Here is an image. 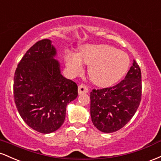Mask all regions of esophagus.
<instances>
[{
    "label": "esophagus",
    "mask_w": 161,
    "mask_h": 161,
    "mask_svg": "<svg viewBox=\"0 0 161 161\" xmlns=\"http://www.w3.org/2000/svg\"><path fill=\"white\" fill-rule=\"evenodd\" d=\"M78 92L79 95H82V94H86L88 92V88L85 86V85H79L78 88Z\"/></svg>",
    "instance_id": "esophagus-1"
}]
</instances>
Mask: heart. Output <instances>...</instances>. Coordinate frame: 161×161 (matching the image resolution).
Returning <instances> with one entry per match:
<instances>
[{"mask_svg": "<svg viewBox=\"0 0 161 161\" xmlns=\"http://www.w3.org/2000/svg\"><path fill=\"white\" fill-rule=\"evenodd\" d=\"M66 64L73 74L82 70V62L88 67L90 79L97 86H110L125 74L129 66L127 54L108 45H90L81 49L79 54L68 53Z\"/></svg>", "mask_w": 161, "mask_h": 161, "instance_id": "1", "label": "heart"}]
</instances>
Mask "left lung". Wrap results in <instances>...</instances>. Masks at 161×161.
Listing matches in <instances>:
<instances>
[{
  "label": "left lung",
  "instance_id": "8db88e82",
  "mask_svg": "<svg viewBox=\"0 0 161 161\" xmlns=\"http://www.w3.org/2000/svg\"><path fill=\"white\" fill-rule=\"evenodd\" d=\"M90 99L92 121L96 128L106 133L123 128L136 114L142 99V73L136 60L123 80L110 88L93 89Z\"/></svg>",
  "mask_w": 161,
  "mask_h": 161
}]
</instances>
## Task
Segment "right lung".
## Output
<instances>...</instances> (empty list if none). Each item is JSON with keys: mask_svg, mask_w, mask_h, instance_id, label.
<instances>
[{"mask_svg": "<svg viewBox=\"0 0 161 161\" xmlns=\"http://www.w3.org/2000/svg\"><path fill=\"white\" fill-rule=\"evenodd\" d=\"M51 41H38L21 59L14 74V97L29 127L47 134L64 123L66 105L78 96L76 83L60 73Z\"/></svg>", "mask_w": 161, "mask_h": 161, "instance_id": "1", "label": "right lung"}]
</instances>
